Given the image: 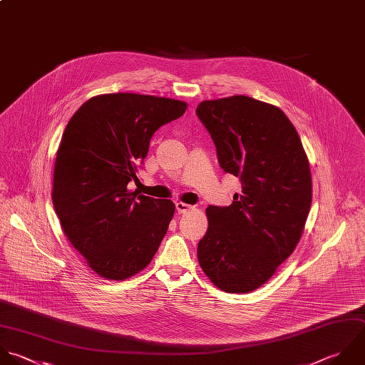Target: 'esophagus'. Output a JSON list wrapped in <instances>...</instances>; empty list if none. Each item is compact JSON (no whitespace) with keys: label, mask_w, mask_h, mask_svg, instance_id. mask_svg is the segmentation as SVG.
<instances>
[{"label":"esophagus","mask_w":365,"mask_h":365,"mask_svg":"<svg viewBox=\"0 0 365 365\" xmlns=\"http://www.w3.org/2000/svg\"><path fill=\"white\" fill-rule=\"evenodd\" d=\"M192 209H193L192 205H187V203H183V202H178V203H176V210H178V213H186V212H189V210H192Z\"/></svg>","instance_id":"obj_1"}]
</instances>
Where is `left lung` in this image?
Masks as SVG:
<instances>
[{
	"mask_svg": "<svg viewBox=\"0 0 365 365\" xmlns=\"http://www.w3.org/2000/svg\"><path fill=\"white\" fill-rule=\"evenodd\" d=\"M196 115L209 130L220 168L237 176L230 206L206 209L197 245L205 274L220 290L249 293L294 252L312 206V173L286 113L245 95L203 101Z\"/></svg>",
	"mask_w": 365,
	"mask_h": 365,
	"instance_id": "1",
	"label": "left lung"
}]
</instances>
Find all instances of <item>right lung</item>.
<instances>
[{"mask_svg":"<svg viewBox=\"0 0 365 365\" xmlns=\"http://www.w3.org/2000/svg\"><path fill=\"white\" fill-rule=\"evenodd\" d=\"M186 102L139 93L88 99L69 119L55 159L52 203L62 230L88 266L108 280L143 270L175 213L169 199L130 192L153 133Z\"/></svg>","mask_w":365,"mask_h":365,"instance_id":"right-lung-1","label":"right lung"}]
</instances>
